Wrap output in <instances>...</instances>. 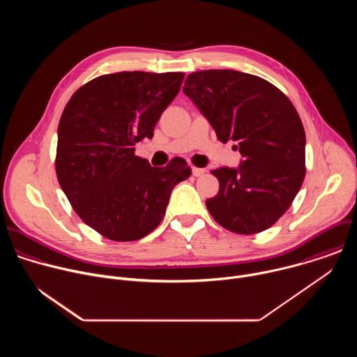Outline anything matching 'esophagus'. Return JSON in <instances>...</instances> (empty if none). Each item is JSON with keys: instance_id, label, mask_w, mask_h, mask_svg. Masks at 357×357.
<instances>
[{"instance_id": "esophagus-1", "label": "esophagus", "mask_w": 357, "mask_h": 357, "mask_svg": "<svg viewBox=\"0 0 357 357\" xmlns=\"http://www.w3.org/2000/svg\"><path fill=\"white\" fill-rule=\"evenodd\" d=\"M205 169H202V168H192V174H193V176H196V178H199V176H203L205 175Z\"/></svg>"}]
</instances>
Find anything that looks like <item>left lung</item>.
<instances>
[{
	"label": "left lung",
	"mask_w": 357,
	"mask_h": 357,
	"mask_svg": "<svg viewBox=\"0 0 357 357\" xmlns=\"http://www.w3.org/2000/svg\"><path fill=\"white\" fill-rule=\"evenodd\" d=\"M183 93L222 142L236 141L243 157L237 168L212 171L220 185L206 200L212 218L240 234L267 230L305 178V131L295 107L267 80L227 69L190 73Z\"/></svg>",
	"instance_id": "1"
}]
</instances>
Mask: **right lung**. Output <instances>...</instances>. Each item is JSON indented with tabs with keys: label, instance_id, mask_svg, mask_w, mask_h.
Here are the masks:
<instances>
[{
	"label": "right lung",
	"instance_id": "add662e5",
	"mask_svg": "<svg viewBox=\"0 0 357 357\" xmlns=\"http://www.w3.org/2000/svg\"><path fill=\"white\" fill-rule=\"evenodd\" d=\"M183 73L120 72L93 79L58 127L56 175L79 218L114 241L139 240L162 220L172 189L190 176L182 158L151 167L135 142L152 138Z\"/></svg>",
	"mask_w": 357,
	"mask_h": 357
}]
</instances>
